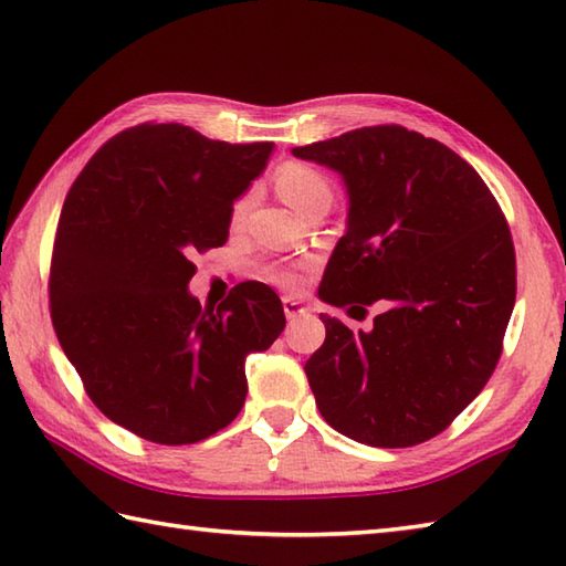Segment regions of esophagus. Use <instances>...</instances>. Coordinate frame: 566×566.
<instances>
[{
	"instance_id": "34e87169",
	"label": "esophagus",
	"mask_w": 566,
	"mask_h": 566,
	"mask_svg": "<svg viewBox=\"0 0 566 566\" xmlns=\"http://www.w3.org/2000/svg\"><path fill=\"white\" fill-rule=\"evenodd\" d=\"M282 306H284L286 318H296V316L306 314V306L302 302H296V298H292V296H284L282 298Z\"/></svg>"
}]
</instances>
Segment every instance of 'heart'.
<instances>
[{
    "label": "heart",
    "instance_id": "obj_1",
    "mask_svg": "<svg viewBox=\"0 0 566 566\" xmlns=\"http://www.w3.org/2000/svg\"><path fill=\"white\" fill-rule=\"evenodd\" d=\"M274 185H276V191H280V197L286 203H290L292 209H296L298 213H302L308 207V203H314L316 199L331 197L328 179L323 177L316 170V167L304 165V163H286V165H282L280 170H276V175H274ZM250 203H252V191H245L243 197L235 199L233 209H231V219L233 221L243 219V216L250 209ZM274 276L282 284H290V286L298 282V274L292 272V270H280Z\"/></svg>",
    "mask_w": 566,
    "mask_h": 566
}]
</instances>
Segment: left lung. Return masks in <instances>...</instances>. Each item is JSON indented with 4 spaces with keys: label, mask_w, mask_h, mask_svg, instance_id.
Instances as JSON below:
<instances>
[{
    "label": "left lung",
    "mask_w": 566,
    "mask_h": 566,
    "mask_svg": "<svg viewBox=\"0 0 566 566\" xmlns=\"http://www.w3.org/2000/svg\"><path fill=\"white\" fill-rule=\"evenodd\" d=\"M338 172L345 235L318 296L381 302L371 331L321 314L326 343L306 377L323 420L371 448L436 438L484 389L515 304L509 223L484 179L442 143L401 126L292 148Z\"/></svg>",
    "instance_id": "obj_1"
}]
</instances>
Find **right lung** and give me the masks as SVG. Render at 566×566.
<instances>
[{
	"label": "right lung",
	"instance_id": "add662e5",
	"mask_svg": "<svg viewBox=\"0 0 566 566\" xmlns=\"http://www.w3.org/2000/svg\"><path fill=\"white\" fill-rule=\"evenodd\" d=\"M274 143L231 146L179 124L114 136L67 191L51 268L57 340L90 399L150 442L213 436L245 403V357L284 331L268 284L219 308L189 294L191 258L221 248Z\"/></svg>",
	"mask_w": 566,
	"mask_h": 566
}]
</instances>
